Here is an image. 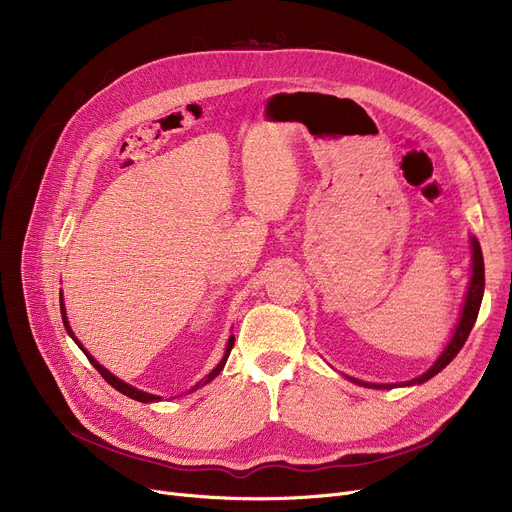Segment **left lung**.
<instances>
[{
	"label": "left lung",
	"mask_w": 512,
	"mask_h": 512,
	"mask_svg": "<svg viewBox=\"0 0 512 512\" xmlns=\"http://www.w3.org/2000/svg\"><path fill=\"white\" fill-rule=\"evenodd\" d=\"M471 245H473V276H471V284H469V292H467V299H465V307H463V315H461V321L459 326H456L454 330V336L450 340V344L446 346V351L440 355V359L429 367V371H425L423 375H419L417 380H413L411 384H423L425 380L434 378L436 373H440L456 355H459V351L463 348V344L467 342L471 330H473V324L477 319V313H479V305H481V299H483V286H486V272H483V255H481V247L479 242L475 238H471ZM355 384H361L359 380L351 378ZM369 386V384H365ZM375 388H392V384H375Z\"/></svg>",
	"instance_id": "left-lung-1"
}]
</instances>
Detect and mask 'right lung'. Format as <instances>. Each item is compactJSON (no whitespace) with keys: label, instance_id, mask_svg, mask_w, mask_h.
Masks as SVG:
<instances>
[{"label":"right lung","instance_id":"obj_1","mask_svg":"<svg viewBox=\"0 0 512 512\" xmlns=\"http://www.w3.org/2000/svg\"><path fill=\"white\" fill-rule=\"evenodd\" d=\"M62 307V319H64V326H66V330H68V334L72 336V330H70V326H68V319H66V311H64V303L60 305ZM74 338V336H72ZM74 342L80 346V342L74 338ZM232 346H234V336H230V340H228V346H226V355H224V359L220 361V365L218 367H215L209 375H207V378H203L193 390H197V388H201V386H205L207 382H211L213 378H215V375H218L222 369H224V365H226V361H228V355H230V351H232ZM80 348H83V346H80ZM83 353L87 355V359L93 363V367L101 373V378L107 382V384H110V386H114L118 392H122V394H126L128 398H134V400H139V402H153V400H159V396H153V394H147V392H141V390H137V388H132V386H128V384H124L122 380H118L116 378V375H112L110 371H107L105 367H101L87 351H85V348H83Z\"/></svg>","mask_w":512,"mask_h":512}]
</instances>
